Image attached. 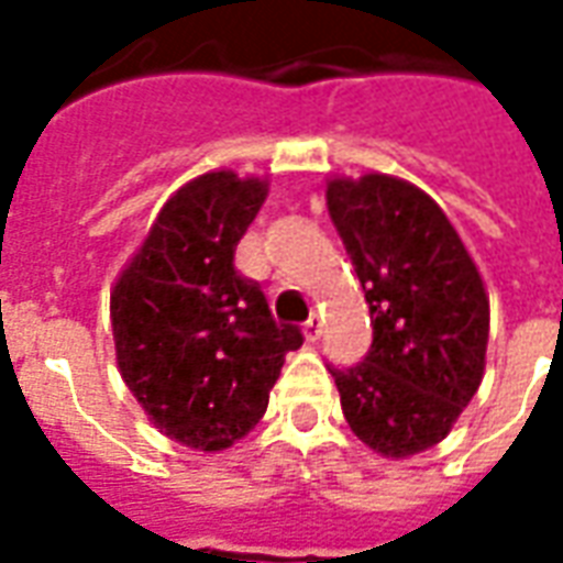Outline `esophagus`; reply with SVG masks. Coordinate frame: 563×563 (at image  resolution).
Here are the masks:
<instances>
[{
	"mask_svg": "<svg viewBox=\"0 0 563 563\" xmlns=\"http://www.w3.org/2000/svg\"><path fill=\"white\" fill-rule=\"evenodd\" d=\"M319 334H322V319L317 313H310L305 322V338L307 341H319Z\"/></svg>",
	"mask_w": 563,
	"mask_h": 563,
	"instance_id": "34e87169",
	"label": "esophagus"
}]
</instances>
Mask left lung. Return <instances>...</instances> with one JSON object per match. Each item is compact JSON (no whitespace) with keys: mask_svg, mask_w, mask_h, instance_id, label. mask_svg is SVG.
I'll list each match as a JSON object with an SVG mask.
<instances>
[{"mask_svg":"<svg viewBox=\"0 0 563 563\" xmlns=\"http://www.w3.org/2000/svg\"><path fill=\"white\" fill-rule=\"evenodd\" d=\"M325 198L374 325L362 362L329 371L355 437L407 459L440 443L479 389L488 298L459 232L422 189L367 174L331 180Z\"/></svg>","mask_w":563,"mask_h":563,"instance_id":"left-lung-1","label":"left lung"}]
</instances>
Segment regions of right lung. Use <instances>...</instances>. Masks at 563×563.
Instances as JSON below:
<instances>
[{"mask_svg": "<svg viewBox=\"0 0 563 563\" xmlns=\"http://www.w3.org/2000/svg\"><path fill=\"white\" fill-rule=\"evenodd\" d=\"M265 201L262 180L213 172L174 192L111 292L117 365L159 431L217 452L268 407L286 353L305 343L271 317L234 246Z\"/></svg>", "mask_w": 563, "mask_h": 563, "instance_id": "obj_1", "label": "right lung"}]
</instances>
